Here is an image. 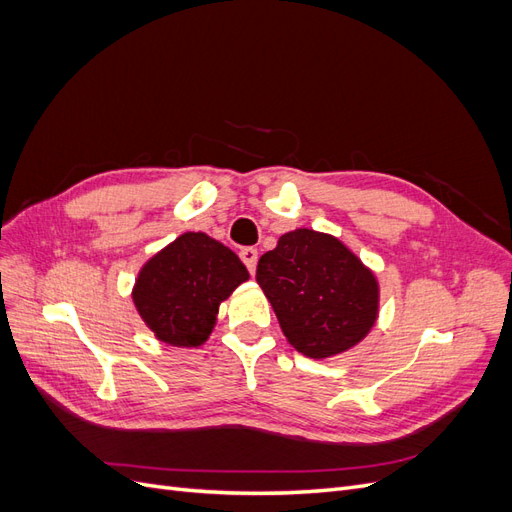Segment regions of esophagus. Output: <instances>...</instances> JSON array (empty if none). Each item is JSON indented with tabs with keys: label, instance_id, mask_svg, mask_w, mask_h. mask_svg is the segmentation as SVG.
Listing matches in <instances>:
<instances>
[{
	"label": "esophagus",
	"instance_id": "1",
	"mask_svg": "<svg viewBox=\"0 0 512 512\" xmlns=\"http://www.w3.org/2000/svg\"><path fill=\"white\" fill-rule=\"evenodd\" d=\"M239 256H241V260L245 262V267L250 269V273L254 275L256 265H258V250H256V247H243Z\"/></svg>",
	"mask_w": 512,
	"mask_h": 512
}]
</instances>
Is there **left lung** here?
<instances>
[{
    "label": "left lung",
    "mask_w": 512,
    "mask_h": 512,
    "mask_svg": "<svg viewBox=\"0 0 512 512\" xmlns=\"http://www.w3.org/2000/svg\"><path fill=\"white\" fill-rule=\"evenodd\" d=\"M256 282L294 350L331 359L359 346L380 314V282L346 243L329 232H284L262 254Z\"/></svg>",
    "instance_id": "obj_1"
}]
</instances>
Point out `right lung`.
I'll return each mask as SVG.
<instances>
[{"instance_id":"right-lung-1","label":"right lung","mask_w":512,"mask_h":512,"mask_svg":"<svg viewBox=\"0 0 512 512\" xmlns=\"http://www.w3.org/2000/svg\"><path fill=\"white\" fill-rule=\"evenodd\" d=\"M250 280L239 256L207 232H183L153 254L136 275L132 303L158 342L203 346L220 305Z\"/></svg>"}]
</instances>
